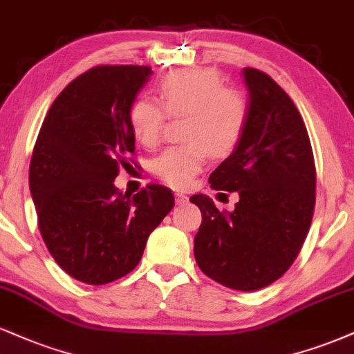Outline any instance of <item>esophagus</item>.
I'll return each instance as SVG.
<instances>
[{"mask_svg":"<svg viewBox=\"0 0 354 354\" xmlns=\"http://www.w3.org/2000/svg\"><path fill=\"white\" fill-rule=\"evenodd\" d=\"M187 201H189V197H187L185 194H182V192H177L176 194V202L177 203H185Z\"/></svg>","mask_w":354,"mask_h":354,"instance_id":"34e87169","label":"esophagus"}]
</instances>
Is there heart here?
Instances as JSON below:
<instances>
[{"mask_svg": "<svg viewBox=\"0 0 354 354\" xmlns=\"http://www.w3.org/2000/svg\"><path fill=\"white\" fill-rule=\"evenodd\" d=\"M160 102L137 97L129 109V124L144 147H157L167 114L185 115L182 145L165 149L153 160L152 172L174 189H185L201 172L209 151L215 156L230 152L242 136L248 104L239 91L223 87L212 69H182L159 84Z\"/></svg>", "mask_w": 354, "mask_h": 354, "instance_id": "obj_1", "label": "heart"}]
</instances>
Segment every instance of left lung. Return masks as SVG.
Listing matches in <instances>:
<instances>
[{
    "instance_id": "1",
    "label": "left lung",
    "mask_w": 354,
    "mask_h": 354,
    "mask_svg": "<svg viewBox=\"0 0 354 354\" xmlns=\"http://www.w3.org/2000/svg\"><path fill=\"white\" fill-rule=\"evenodd\" d=\"M248 114L235 151L214 172L215 190L239 192L235 210H218L210 197L190 202L202 212L194 239L195 261L217 283L240 292L272 285L292 267L315 210L313 151L290 95L263 71L245 68Z\"/></svg>"
}]
</instances>
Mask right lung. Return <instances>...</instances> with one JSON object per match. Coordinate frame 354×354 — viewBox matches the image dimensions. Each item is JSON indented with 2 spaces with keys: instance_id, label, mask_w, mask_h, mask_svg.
Segmentation results:
<instances>
[{
  "instance_id": "right-lung-1",
  "label": "right lung",
  "mask_w": 354,
  "mask_h": 354,
  "mask_svg": "<svg viewBox=\"0 0 354 354\" xmlns=\"http://www.w3.org/2000/svg\"><path fill=\"white\" fill-rule=\"evenodd\" d=\"M149 66L101 64L62 89L49 107L29 164L37 227L56 263L87 285L137 267L149 235L172 210L174 194L149 184L120 194L114 178L134 160L129 109Z\"/></svg>"
}]
</instances>
